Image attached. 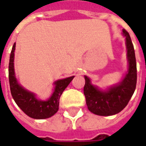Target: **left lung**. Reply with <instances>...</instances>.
<instances>
[{
    "instance_id": "left-lung-1",
    "label": "left lung",
    "mask_w": 146,
    "mask_h": 146,
    "mask_svg": "<svg viewBox=\"0 0 146 146\" xmlns=\"http://www.w3.org/2000/svg\"><path fill=\"white\" fill-rule=\"evenodd\" d=\"M123 33L126 37L129 67L128 73L121 83L106 92H102L92 85L88 76H84V94L88 109L98 116H112L122 111L128 104L136 88L137 66L135 49L127 31L123 30Z\"/></svg>"
}]
</instances>
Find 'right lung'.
Returning <instances> with one entry per match:
<instances>
[{
	"label": "right lung",
	"instance_id": "right-lung-1",
	"mask_svg": "<svg viewBox=\"0 0 146 146\" xmlns=\"http://www.w3.org/2000/svg\"><path fill=\"white\" fill-rule=\"evenodd\" d=\"M15 48V44H14L11 49L8 66V78L12 98L18 106L31 118L46 119L51 117L57 113L61 95L74 76L57 80L54 83L55 88L51 98L48 101H39L34 94L25 90L18 84L14 71Z\"/></svg>",
	"mask_w": 146,
	"mask_h": 146
}]
</instances>
